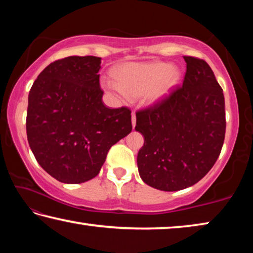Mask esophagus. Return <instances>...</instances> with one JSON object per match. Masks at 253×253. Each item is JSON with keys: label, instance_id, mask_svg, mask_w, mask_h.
<instances>
[{"label": "esophagus", "instance_id": "obj_1", "mask_svg": "<svg viewBox=\"0 0 253 253\" xmlns=\"http://www.w3.org/2000/svg\"><path fill=\"white\" fill-rule=\"evenodd\" d=\"M131 125H132V128H134L136 125V114L134 111L131 113Z\"/></svg>", "mask_w": 253, "mask_h": 253}]
</instances>
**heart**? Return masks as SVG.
<instances>
[{"mask_svg": "<svg viewBox=\"0 0 253 253\" xmlns=\"http://www.w3.org/2000/svg\"><path fill=\"white\" fill-rule=\"evenodd\" d=\"M115 81L104 84L119 100L142 97L148 106H156L172 95L181 80V70L164 61L126 62L114 68Z\"/></svg>", "mask_w": 253, "mask_h": 253, "instance_id": "obj_1", "label": "heart"}]
</instances>
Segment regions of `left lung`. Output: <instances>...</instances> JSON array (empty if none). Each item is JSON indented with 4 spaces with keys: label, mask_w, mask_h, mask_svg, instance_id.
Instances as JSON below:
<instances>
[{
    "label": "left lung",
    "mask_w": 253,
    "mask_h": 253,
    "mask_svg": "<svg viewBox=\"0 0 253 253\" xmlns=\"http://www.w3.org/2000/svg\"><path fill=\"white\" fill-rule=\"evenodd\" d=\"M183 85L153 108L136 114L144 136L137 155L139 176L173 192L203 178L220 155L225 135L223 90L204 60L184 57Z\"/></svg>",
    "instance_id": "obj_1"
}]
</instances>
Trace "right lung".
Wrapping results in <instances>:
<instances>
[{
	"label": "right lung",
	"mask_w": 253,
	"mask_h": 253,
	"mask_svg": "<svg viewBox=\"0 0 253 253\" xmlns=\"http://www.w3.org/2000/svg\"><path fill=\"white\" fill-rule=\"evenodd\" d=\"M101 58L57 60L34 81L28 98L27 135L40 166L59 182L97 176L113 145L131 131L130 110L102 102Z\"/></svg>",
	"instance_id": "right-lung-1"
}]
</instances>
